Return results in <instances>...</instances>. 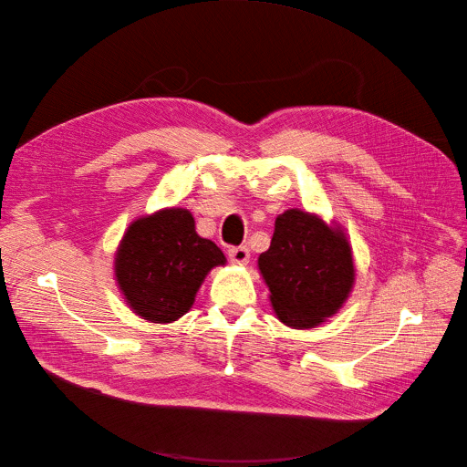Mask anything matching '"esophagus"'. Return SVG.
Listing matches in <instances>:
<instances>
[{"mask_svg": "<svg viewBox=\"0 0 467 467\" xmlns=\"http://www.w3.org/2000/svg\"><path fill=\"white\" fill-rule=\"evenodd\" d=\"M228 257H230V261L235 263V265H247V263H249V257H251V253H249V247L239 245V247L228 249Z\"/></svg>", "mask_w": 467, "mask_h": 467, "instance_id": "obj_1", "label": "esophagus"}]
</instances>
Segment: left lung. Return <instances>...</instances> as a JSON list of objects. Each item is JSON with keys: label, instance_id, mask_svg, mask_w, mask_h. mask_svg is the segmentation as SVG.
Here are the masks:
<instances>
[{"label": "left lung", "instance_id": "obj_1", "mask_svg": "<svg viewBox=\"0 0 467 467\" xmlns=\"http://www.w3.org/2000/svg\"><path fill=\"white\" fill-rule=\"evenodd\" d=\"M257 266L278 321L292 329H314L338 314L357 280L343 225L300 208L276 216Z\"/></svg>", "mask_w": 467, "mask_h": 467}]
</instances>
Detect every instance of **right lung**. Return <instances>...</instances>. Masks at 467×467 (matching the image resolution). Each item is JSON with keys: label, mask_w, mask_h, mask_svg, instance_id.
Listing matches in <instances>:
<instances>
[{"label": "right lung", "mask_w": 467, "mask_h": 467, "mask_svg": "<svg viewBox=\"0 0 467 467\" xmlns=\"http://www.w3.org/2000/svg\"><path fill=\"white\" fill-rule=\"evenodd\" d=\"M222 249L201 237L187 208H161L130 222L112 261L117 286L132 312L150 323L181 319L194 304Z\"/></svg>", "instance_id": "1"}]
</instances>
